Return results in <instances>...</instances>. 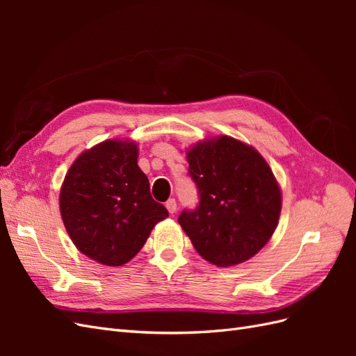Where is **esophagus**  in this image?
Returning a JSON list of instances; mask_svg holds the SVG:
<instances>
[{
    "mask_svg": "<svg viewBox=\"0 0 356 356\" xmlns=\"http://www.w3.org/2000/svg\"><path fill=\"white\" fill-rule=\"evenodd\" d=\"M166 208H168L169 213H175L177 212V200L175 199H169L166 202Z\"/></svg>",
    "mask_w": 356,
    "mask_h": 356,
    "instance_id": "34e87169",
    "label": "esophagus"
}]
</instances>
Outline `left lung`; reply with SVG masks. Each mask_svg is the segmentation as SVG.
I'll list each match as a JSON object with an SVG mask.
<instances>
[{
    "label": "left lung",
    "instance_id": "1",
    "mask_svg": "<svg viewBox=\"0 0 356 356\" xmlns=\"http://www.w3.org/2000/svg\"><path fill=\"white\" fill-rule=\"evenodd\" d=\"M199 204L178 217L204 260L229 267L254 257L272 238L281 215V190L258 152L220 136L187 153Z\"/></svg>",
    "mask_w": 356,
    "mask_h": 356
}]
</instances>
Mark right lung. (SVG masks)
Masks as SVG:
<instances>
[{"label": "right lung", "instance_id": "right-lung-1", "mask_svg": "<svg viewBox=\"0 0 356 356\" xmlns=\"http://www.w3.org/2000/svg\"><path fill=\"white\" fill-rule=\"evenodd\" d=\"M60 215L74 245L105 266L139 252L168 209L149 193L136 144L108 139L79 156L60 190Z\"/></svg>", "mask_w": 356, "mask_h": 356}]
</instances>
